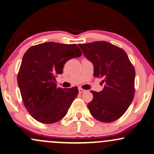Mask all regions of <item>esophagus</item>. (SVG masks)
Masks as SVG:
<instances>
[{
	"label": "esophagus",
	"instance_id": "esophagus-1",
	"mask_svg": "<svg viewBox=\"0 0 154 154\" xmlns=\"http://www.w3.org/2000/svg\"><path fill=\"white\" fill-rule=\"evenodd\" d=\"M79 92L80 93V94H82V93L86 92V90H84V89H83V88H79Z\"/></svg>",
	"mask_w": 154,
	"mask_h": 154
}]
</instances>
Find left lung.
<instances>
[{"label":"left lung","instance_id":"obj_1","mask_svg":"<svg viewBox=\"0 0 154 154\" xmlns=\"http://www.w3.org/2000/svg\"><path fill=\"white\" fill-rule=\"evenodd\" d=\"M92 62L95 77L102 78L101 91H91L94 98L88 103L92 116L104 123L116 121L131 103L134 94L135 68L122 48L106 41L79 44Z\"/></svg>","mask_w":154,"mask_h":154}]
</instances>
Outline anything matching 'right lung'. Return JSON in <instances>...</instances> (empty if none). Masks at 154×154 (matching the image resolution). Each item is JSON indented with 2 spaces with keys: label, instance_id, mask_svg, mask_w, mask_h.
<instances>
[{
  "label": "right lung",
  "instance_id": "add662e5",
  "mask_svg": "<svg viewBox=\"0 0 154 154\" xmlns=\"http://www.w3.org/2000/svg\"><path fill=\"white\" fill-rule=\"evenodd\" d=\"M82 53L76 44L47 42L28 49L22 58L18 85L28 113L39 122H58L67 113L79 94L78 87L57 88L56 75L64 64Z\"/></svg>",
  "mask_w": 154,
  "mask_h": 154
}]
</instances>
